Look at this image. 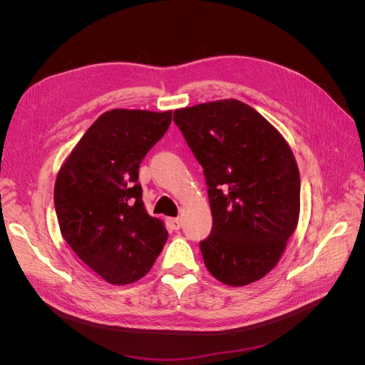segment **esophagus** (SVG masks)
<instances>
[{"mask_svg": "<svg viewBox=\"0 0 365 365\" xmlns=\"http://www.w3.org/2000/svg\"><path fill=\"white\" fill-rule=\"evenodd\" d=\"M169 224H170V227H172L173 230H180L181 225H182L180 217H170V219H169Z\"/></svg>", "mask_w": 365, "mask_h": 365, "instance_id": "esophagus-1", "label": "esophagus"}]
</instances>
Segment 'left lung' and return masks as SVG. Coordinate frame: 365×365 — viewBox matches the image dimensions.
I'll use <instances>...</instances> for the list:
<instances>
[{"label":"left lung","instance_id":"1","mask_svg":"<svg viewBox=\"0 0 365 365\" xmlns=\"http://www.w3.org/2000/svg\"><path fill=\"white\" fill-rule=\"evenodd\" d=\"M173 121L208 187L213 227L200 242L207 269L230 286L264 277L300 215V173L288 143L235 98L176 109Z\"/></svg>","mask_w":365,"mask_h":365}]
</instances>
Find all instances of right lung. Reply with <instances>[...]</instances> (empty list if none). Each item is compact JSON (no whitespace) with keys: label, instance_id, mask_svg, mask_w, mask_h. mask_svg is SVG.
<instances>
[{"label":"right lung","instance_id":"1","mask_svg":"<svg viewBox=\"0 0 365 365\" xmlns=\"http://www.w3.org/2000/svg\"><path fill=\"white\" fill-rule=\"evenodd\" d=\"M172 111L111 109L77 143L54 184L61 233L86 267L113 284L146 275L168 230L148 215L138 169L163 138Z\"/></svg>","mask_w":365,"mask_h":365}]
</instances>
